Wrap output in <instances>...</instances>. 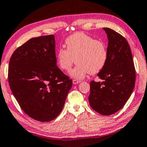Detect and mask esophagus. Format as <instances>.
<instances>
[{"mask_svg": "<svg viewBox=\"0 0 147 147\" xmlns=\"http://www.w3.org/2000/svg\"><path fill=\"white\" fill-rule=\"evenodd\" d=\"M81 81L78 80H73V83L74 84H77V83H80Z\"/></svg>", "mask_w": 147, "mask_h": 147, "instance_id": "34e87169", "label": "esophagus"}]
</instances>
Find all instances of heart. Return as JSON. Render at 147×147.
Segmentation results:
<instances>
[{
    "label": "heart",
    "instance_id": "1",
    "mask_svg": "<svg viewBox=\"0 0 147 147\" xmlns=\"http://www.w3.org/2000/svg\"><path fill=\"white\" fill-rule=\"evenodd\" d=\"M65 45L66 49L61 47L56 52V60L60 68L67 71L70 70L76 62L78 65L71 72L74 78H83L88 73L94 75L105 67L108 51L102 40L80 32L67 37Z\"/></svg>",
    "mask_w": 147,
    "mask_h": 147
}]
</instances>
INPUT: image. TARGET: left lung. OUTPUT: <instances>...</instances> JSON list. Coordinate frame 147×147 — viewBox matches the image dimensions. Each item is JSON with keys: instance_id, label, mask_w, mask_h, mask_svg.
<instances>
[{"instance_id": "left-lung-1", "label": "left lung", "mask_w": 147, "mask_h": 147, "mask_svg": "<svg viewBox=\"0 0 147 147\" xmlns=\"http://www.w3.org/2000/svg\"><path fill=\"white\" fill-rule=\"evenodd\" d=\"M107 33L108 58L98 74L102 81L90 82L89 101L92 110L109 116L123 107L134 91L136 74L129 45L122 35L112 29Z\"/></svg>"}]
</instances>
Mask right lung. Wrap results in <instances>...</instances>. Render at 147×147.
Instances as JSON below:
<instances>
[{
    "label": "right lung",
    "instance_id": "obj_1",
    "mask_svg": "<svg viewBox=\"0 0 147 147\" xmlns=\"http://www.w3.org/2000/svg\"><path fill=\"white\" fill-rule=\"evenodd\" d=\"M8 83L26 114L46 122L62 110L72 80L56 66L53 35L30 39L16 49L9 62Z\"/></svg>",
    "mask_w": 147,
    "mask_h": 147
}]
</instances>
